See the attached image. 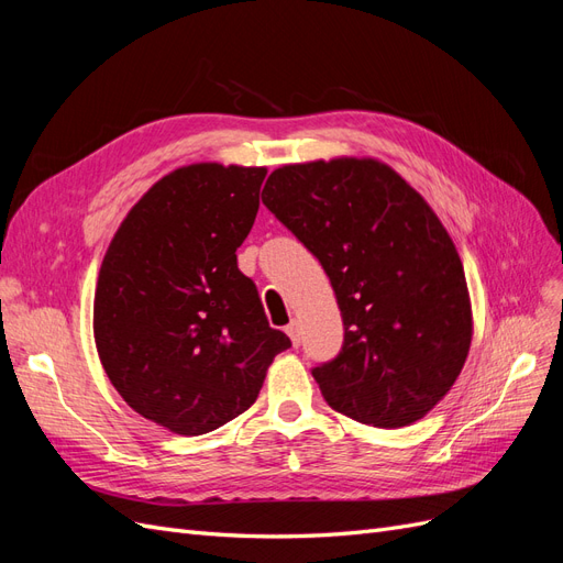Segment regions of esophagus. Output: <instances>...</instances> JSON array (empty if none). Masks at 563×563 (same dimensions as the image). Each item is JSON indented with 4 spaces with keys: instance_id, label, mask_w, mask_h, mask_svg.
I'll return each mask as SVG.
<instances>
[{
    "instance_id": "esophagus-1",
    "label": "esophagus",
    "mask_w": 563,
    "mask_h": 563,
    "mask_svg": "<svg viewBox=\"0 0 563 563\" xmlns=\"http://www.w3.org/2000/svg\"><path fill=\"white\" fill-rule=\"evenodd\" d=\"M286 333H288V338H291V343H294V347H298L300 345V329H298V321H291L286 327Z\"/></svg>"
}]
</instances>
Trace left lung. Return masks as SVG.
<instances>
[{"instance_id": "8db88e82", "label": "left lung", "mask_w": 563, "mask_h": 563, "mask_svg": "<svg viewBox=\"0 0 563 563\" xmlns=\"http://www.w3.org/2000/svg\"><path fill=\"white\" fill-rule=\"evenodd\" d=\"M263 203L327 269L345 343L312 371L333 411L406 428L449 395L472 345L463 261L428 201L373 157L284 164Z\"/></svg>"}]
</instances>
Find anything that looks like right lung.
Returning a JSON list of instances; mask_svg holds the SVG:
<instances>
[{
    "label": "right lung",
    "mask_w": 563,
    "mask_h": 563,
    "mask_svg": "<svg viewBox=\"0 0 563 563\" xmlns=\"http://www.w3.org/2000/svg\"><path fill=\"white\" fill-rule=\"evenodd\" d=\"M265 174L218 162L176 168L133 203L100 263V364L135 413L174 434H207L242 416L291 347L236 267Z\"/></svg>",
    "instance_id": "1"
}]
</instances>
